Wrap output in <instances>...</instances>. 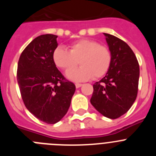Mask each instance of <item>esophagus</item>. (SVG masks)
Here are the masks:
<instances>
[{
  "instance_id": "esophagus-1",
  "label": "esophagus",
  "mask_w": 156,
  "mask_h": 156,
  "mask_svg": "<svg viewBox=\"0 0 156 156\" xmlns=\"http://www.w3.org/2000/svg\"><path fill=\"white\" fill-rule=\"evenodd\" d=\"M76 88H79V87H80L81 86H82V83H76Z\"/></svg>"
}]
</instances>
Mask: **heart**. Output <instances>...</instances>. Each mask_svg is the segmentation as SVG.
I'll list each match as a JSON object with an SVG mask.
<instances>
[{
  "label": "heart",
  "mask_w": 156,
  "mask_h": 156,
  "mask_svg": "<svg viewBox=\"0 0 156 156\" xmlns=\"http://www.w3.org/2000/svg\"><path fill=\"white\" fill-rule=\"evenodd\" d=\"M54 62L67 73V76L75 81L87 80L104 76L109 70L112 56L109 48L91 39H82L73 43L69 51L58 48L54 51ZM81 67L72 70L78 64Z\"/></svg>",
  "instance_id": "heart-1"
}]
</instances>
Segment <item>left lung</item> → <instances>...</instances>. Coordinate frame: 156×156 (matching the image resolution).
I'll return each mask as SVG.
<instances>
[{"instance_id":"obj_1","label":"left lung","mask_w":156,"mask_h":156,"mask_svg":"<svg viewBox=\"0 0 156 156\" xmlns=\"http://www.w3.org/2000/svg\"><path fill=\"white\" fill-rule=\"evenodd\" d=\"M105 35L112 60L105 76L93 85L90 103L104 116L117 119L136 100L140 69L136 55L126 42L111 34Z\"/></svg>"}]
</instances>
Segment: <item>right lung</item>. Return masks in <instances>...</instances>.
I'll use <instances>...</instances> for the list:
<instances>
[{
  "mask_svg": "<svg viewBox=\"0 0 156 156\" xmlns=\"http://www.w3.org/2000/svg\"><path fill=\"white\" fill-rule=\"evenodd\" d=\"M58 36L36 37L19 57L17 81L25 106L35 117L54 124L67 113L76 86L62 74L53 60Z\"/></svg>",
  "mask_w": 156,
  "mask_h": 156,
  "instance_id": "obj_1",
  "label": "right lung"
}]
</instances>
